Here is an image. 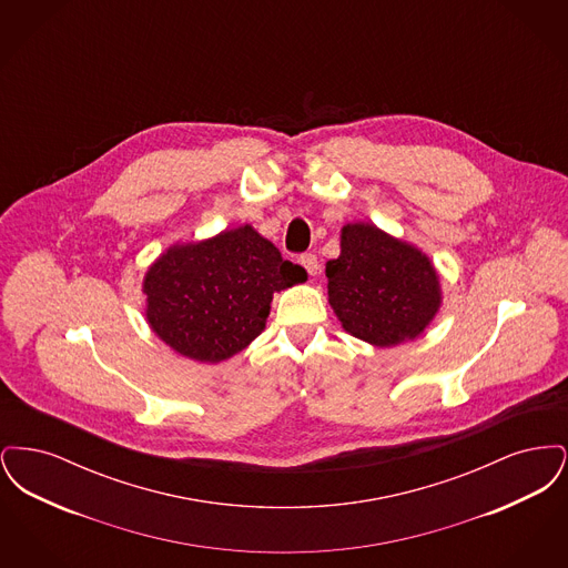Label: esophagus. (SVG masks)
Masks as SVG:
<instances>
[{
  "label": "esophagus",
  "instance_id": "34e87169",
  "mask_svg": "<svg viewBox=\"0 0 568 568\" xmlns=\"http://www.w3.org/2000/svg\"><path fill=\"white\" fill-rule=\"evenodd\" d=\"M300 264L304 266V271L308 272L313 278L317 276V272H320V262H317V255H313V253H304V255L300 257Z\"/></svg>",
  "mask_w": 568,
  "mask_h": 568
}]
</instances>
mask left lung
<instances>
[{"label": "left lung", "mask_w": 568, "mask_h": 568, "mask_svg": "<svg viewBox=\"0 0 568 568\" xmlns=\"http://www.w3.org/2000/svg\"><path fill=\"white\" fill-rule=\"evenodd\" d=\"M325 276L343 329L381 349L419 338L443 304L433 260L366 221L343 225L341 255L325 264Z\"/></svg>", "instance_id": "8db88e82"}]
</instances>
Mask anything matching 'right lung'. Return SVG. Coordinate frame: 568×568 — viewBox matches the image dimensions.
<instances>
[{
  "label": "right lung",
  "mask_w": 568,
  "mask_h": 568,
  "mask_svg": "<svg viewBox=\"0 0 568 568\" xmlns=\"http://www.w3.org/2000/svg\"><path fill=\"white\" fill-rule=\"evenodd\" d=\"M251 223L170 244L142 278L151 332L183 357L219 364L266 327L272 296L306 281Z\"/></svg>",
  "instance_id": "right-lung-1"
}]
</instances>
